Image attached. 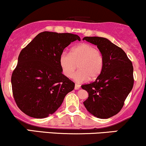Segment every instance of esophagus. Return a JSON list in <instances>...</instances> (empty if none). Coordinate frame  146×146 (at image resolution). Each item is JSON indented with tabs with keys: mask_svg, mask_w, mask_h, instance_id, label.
Instances as JSON below:
<instances>
[{
	"mask_svg": "<svg viewBox=\"0 0 146 146\" xmlns=\"http://www.w3.org/2000/svg\"><path fill=\"white\" fill-rule=\"evenodd\" d=\"M80 85H79L78 84H75V90H78V89H80Z\"/></svg>",
	"mask_w": 146,
	"mask_h": 146,
	"instance_id": "34e87169",
	"label": "esophagus"
}]
</instances>
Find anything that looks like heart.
<instances>
[{
	"mask_svg": "<svg viewBox=\"0 0 146 146\" xmlns=\"http://www.w3.org/2000/svg\"><path fill=\"white\" fill-rule=\"evenodd\" d=\"M63 74L71 78L77 68L79 70L73 78L78 82L94 80L101 75L104 66V58L101 52L88 43H81L72 48L71 53L63 52L59 58Z\"/></svg>",
	"mask_w": 146,
	"mask_h": 146,
	"instance_id": "b5f03b06",
	"label": "heart"
}]
</instances>
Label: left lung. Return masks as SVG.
I'll return each mask as SVG.
<instances>
[{
  "instance_id": "obj_1",
  "label": "left lung",
  "mask_w": 146,
  "mask_h": 146,
  "mask_svg": "<svg viewBox=\"0 0 146 146\" xmlns=\"http://www.w3.org/2000/svg\"><path fill=\"white\" fill-rule=\"evenodd\" d=\"M83 40L96 45L104 58L101 75L92 83L82 86L88 93L84 105L94 116L109 118L120 111L132 90L133 64L124 50L108 38L86 36Z\"/></svg>"
}]
</instances>
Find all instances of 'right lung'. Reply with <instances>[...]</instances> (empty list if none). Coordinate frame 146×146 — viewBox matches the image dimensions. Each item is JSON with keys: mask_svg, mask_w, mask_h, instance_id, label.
Instances as JSON below:
<instances>
[{"mask_svg": "<svg viewBox=\"0 0 146 146\" xmlns=\"http://www.w3.org/2000/svg\"><path fill=\"white\" fill-rule=\"evenodd\" d=\"M77 35L41 33L21 51L11 76L13 95L21 111L35 118L53 114L75 84L62 74L59 58Z\"/></svg>", "mask_w": 146, "mask_h": 146, "instance_id": "1", "label": "right lung"}]
</instances>
